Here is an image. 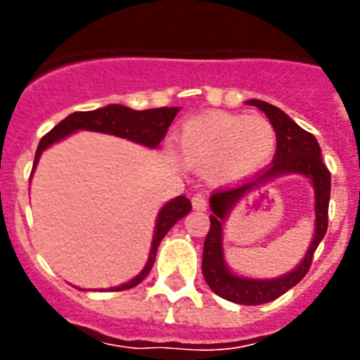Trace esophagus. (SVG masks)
<instances>
[{"label":"esophagus","instance_id":"34e87169","mask_svg":"<svg viewBox=\"0 0 360 360\" xmlns=\"http://www.w3.org/2000/svg\"><path fill=\"white\" fill-rule=\"evenodd\" d=\"M191 202H193V207H195L196 211H205V209H207V200L203 198L202 195H195Z\"/></svg>","mask_w":360,"mask_h":360}]
</instances>
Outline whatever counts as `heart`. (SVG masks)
I'll return each mask as SVG.
<instances>
[{
    "label": "heart",
    "mask_w": 360,
    "mask_h": 360,
    "mask_svg": "<svg viewBox=\"0 0 360 360\" xmlns=\"http://www.w3.org/2000/svg\"><path fill=\"white\" fill-rule=\"evenodd\" d=\"M276 142L274 126L263 117L214 111L184 126L178 155L186 167L207 171L212 182L227 186L265 167Z\"/></svg>",
    "instance_id": "b5f03b06"
}]
</instances>
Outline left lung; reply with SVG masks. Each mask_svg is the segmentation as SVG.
Wrapping results in <instances>:
<instances>
[{"mask_svg": "<svg viewBox=\"0 0 360 360\" xmlns=\"http://www.w3.org/2000/svg\"><path fill=\"white\" fill-rule=\"evenodd\" d=\"M247 104L259 108L269 117L270 124L274 126L276 139H278L276 155L272 158V164L263 173L257 174L252 182L238 187H229V189H219L211 195V198H209L212 211V214L209 216L211 229H209L205 243H203L202 272L211 290L218 294L219 297L238 304H263L274 301L279 295L295 287L310 270L314 252L319 247L321 240L328 229V203L332 182H330L328 167L323 164L321 148L317 144L316 136L304 131L303 128H299L285 111L265 103V101L250 98V101H247ZM292 172L307 176L316 193V231L304 262L292 273L274 280H252L232 275L226 269L223 257L224 218L231 207H236V203L239 202V200L254 186L268 181L272 177Z\"/></svg>", "mask_w": 360, "mask_h": 360, "instance_id": "obj_1", "label": "left lung"}]
</instances>
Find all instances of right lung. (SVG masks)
Segmentation results:
<instances>
[{
  "mask_svg": "<svg viewBox=\"0 0 360 360\" xmlns=\"http://www.w3.org/2000/svg\"><path fill=\"white\" fill-rule=\"evenodd\" d=\"M180 108H155V110H142L136 111L131 108L120 106V104H108L104 108H98L94 111H75L72 115L66 117L65 120L57 124L56 128L50 129L46 135L41 139L39 146H37L36 158H34V167L36 169L37 160H39L41 153L44 149L52 146L53 142L61 141L65 136L72 135V133L79 131V129H88V131H98L108 133V135H115L120 139H128V141L136 142V144L148 146V148H157L162 141H164L165 133L169 129L171 122L176 117ZM191 202L186 196H176L171 202H167L164 207L160 209L157 216V225H155V236H153L151 250H149V257L146 266L139 276L131 279V281L124 283L120 287H113L110 290H128V288L136 287L146 276L149 274V270L153 269L155 263V256H157V249L160 245L162 238L167 234L171 227L176 224L178 219L184 218L187 212L191 211Z\"/></svg>",
  "mask_w": 360,
  "mask_h": 360,
  "instance_id": "add662e5",
  "label": "right lung"
}]
</instances>
